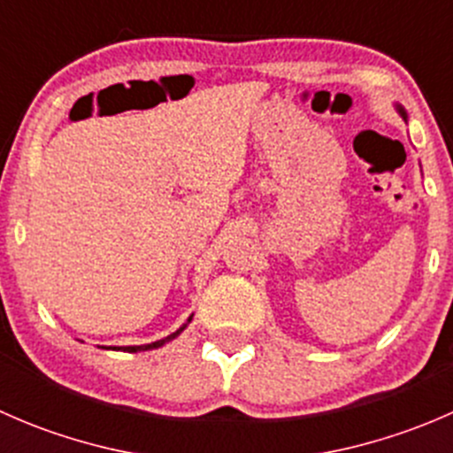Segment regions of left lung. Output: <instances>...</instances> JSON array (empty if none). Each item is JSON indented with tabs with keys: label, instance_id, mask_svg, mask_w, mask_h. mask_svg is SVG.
I'll use <instances>...</instances> for the list:
<instances>
[{
	"label": "left lung",
	"instance_id": "1",
	"mask_svg": "<svg viewBox=\"0 0 453 453\" xmlns=\"http://www.w3.org/2000/svg\"><path fill=\"white\" fill-rule=\"evenodd\" d=\"M395 109H396V111H399V116H401V118H403V120H405V122H408V113H405V109H403V107H401V104H395Z\"/></svg>",
	"mask_w": 453,
	"mask_h": 453
}]
</instances>
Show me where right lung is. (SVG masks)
<instances>
[{
    "instance_id": "1",
    "label": "right lung",
    "mask_w": 453,
    "mask_h": 453,
    "mask_svg": "<svg viewBox=\"0 0 453 453\" xmlns=\"http://www.w3.org/2000/svg\"><path fill=\"white\" fill-rule=\"evenodd\" d=\"M190 319H193V315H190V318L186 319V324H181V326L177 328L175 333H171V335L162 337V340H157V342H150V344H140V346H100V349H107V350H125V353H140V350H153V349H159V346H164V344H168V342H171V340H175V337L180 335V333L184 331L186 326H188Z\"/></svg>"
}]
</instances>
